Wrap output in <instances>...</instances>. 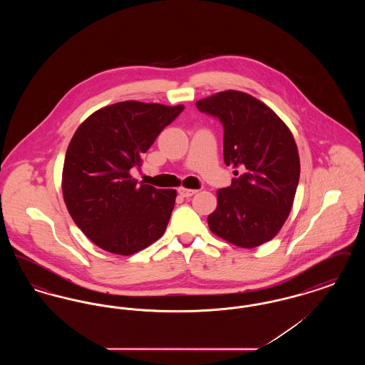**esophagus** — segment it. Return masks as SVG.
Returning a JSON list of instances; mask_svg holds the SVG:
<instances>
[{
  "mask_svg": "<svg viewBox=\"0 0 365 365\" xmlns=\"http://www.w3.org/2000/svg\"><path fill=\"white\" fill-rule=\"evenodd\" d=\"M198 190H194V189H186V187H179L178 192L182 195V197H191L194 195Z\"/></svg>",
  "mask_w": 365,
  "mask_h": 365,
  "instance_id": "34e87169",
  "label": "esophagus"
}]
</instances>
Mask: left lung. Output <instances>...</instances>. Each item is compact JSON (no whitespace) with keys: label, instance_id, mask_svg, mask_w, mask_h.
<instances>
[{"label":"left lung","instance_id":"1","mask_svg":"<svg viewBox=\"0 0 365 365\" xmlns=\"http://www.w3.org/2000/svg\"><path fill=\"white\" fill-rule=\"evenodd\" d=\"M195 106L223 124L225 163L237 176L217 190L210 231L246 249L271 241L289 217L299 180L292 131L269 106L242 91H220Z\"/></svg>","mask_w":365,"mask_h":365}]
</instances>
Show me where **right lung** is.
<instances>
[{
	"label": "right lung",
	"instance_id": "obj_1",
	"mask_svg": "<svg viewBox=\"0 0 365 365\" xmlns=\"http://www.w3.org/2000/svg\"><path fill=\"white\" fill-rule=\"evenodd\" d=\"M185 109L123 101L96 110L71 139L63 195L71 217L98 247L130 256L164 234L176 191L137 185L130 171Z\"/></svg>",
	"mask_w": 365,
	"mask_h": 365
}]
</instances>
